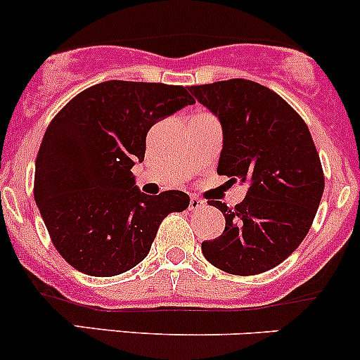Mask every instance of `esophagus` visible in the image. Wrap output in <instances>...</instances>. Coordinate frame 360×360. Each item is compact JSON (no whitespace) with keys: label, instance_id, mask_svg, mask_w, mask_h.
Segmentation results:
<instances>
[{"label":"esophagus","instance_id":"esophagus-1","mask_svg":"<svg viewBox=\"0 0 360 360\" xmlns=\"http://www.w3.org/2000/svg\"><path fill=\"white\" fill-rule=\"evenodd\" d=\"M202 207H205V202L200 200V198H198V197H191L190 198V209L191 210L202 209Z\"/></svg>","mask_w":360,"mask_h":360}]
</instances>
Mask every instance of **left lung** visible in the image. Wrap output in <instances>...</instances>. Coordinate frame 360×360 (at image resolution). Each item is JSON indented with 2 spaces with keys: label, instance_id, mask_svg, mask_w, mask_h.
Returning <instances> with one entry per match:
<instances>
[{
  "label": "left lung",
  "instance_id": "obj_1",
  "mask_svg": "<svg viewBox=\"0 0 360 360\" xmlns=\"http://www.w3.org/2000/svg\"><path fill=\"white\" fill-rule=\"evenodd\" d=\"M190 92L223 127L217 174L249 183L235 207L209 200L226 226L219 238L202 242L203 256L231 275L271 270L307 237L324 191L310 130L277 92L250 79L193 85Z\"/></svg>",
  "mask_w": 360,
  "mask_h": 360
}]
</instances>
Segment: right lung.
<instances>
[{"label": "right lung", "instance_id": "add662e5", "mask_svg": "<svg viewBox=\"0 0 360 360\" xmlns=\"http://www.w3.org/2000/svg\"><path fill=\"white\" fill-rule=\"evenodd\" d=\"M193 103L181 85L111 79L53 116L36 157L34 200L72 268L92 277L130 270L148 256L160 223L190 205L184 191L141 193L130 169L144 160L151 127Z\"/></svg>", "mask_w": 360, "mask_h": 360}]
</instances>
